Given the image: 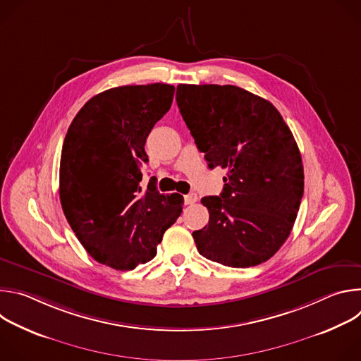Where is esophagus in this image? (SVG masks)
I'll return each mask as SVG.
<instances>
[{
    "label": "esophagus",
    "instance_id": "1",
    "mask_svg": "<svg viewBox=\"0 0 361 361\" xmlns=\"http://www.w3.org/2000/svg\"><path fill=\"white\" fill-rule=\"evenodd\" d=\"M197 200H198V197H197V194H195V192H190V194L184 195V201H185V204H194Z\"/></svg>",
    "mask_w": 361,
    "mask_h": 361
}]
</instances>
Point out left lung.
Masks as SVG:
<instances>
[{
  "label": "left lung",
  "mask_w": 361,
  "mask_h": 361,
  "mask_svg": "<svg viewBox=\"0 0 361 361\" xmlns=\"http://www.w3.org/2000/svg\"><path fill=\"white\" fill-rule=\"evenodd\" d=\"M177 106L209 167L227 169L220 197H204L209 226L192 233L205 259L245 269L284 244L304 192L297 142L270 101L235 85L180 84Z\"/></svg>",
  "instance_id": "8db88e82"
}]
</instances>
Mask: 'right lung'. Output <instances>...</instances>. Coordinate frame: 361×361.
<instances>
[{
	"instance_id": "add662e5",
	"label": "right lung",
	"mask_w": 361,
	"mask_h": 361,
	"mask_svg": "<svg viewBox=\"0 0 361 361\" xmlns=\"http://www.w3.org/2000/svg\"><path fill=\"white\" fill-rule=\"evenodd\" d=\"M170 84L123 85L88 99L64 138L60 200L77 238L92 259L133 270L156 257L164 231L183 212V195L142 191L144 145L171 107Z\"/></svg>"
}]
</instances>
